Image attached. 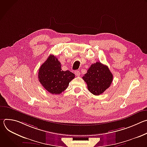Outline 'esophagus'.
<instances>
[{
  "mask_svg": "<svg viewBox=\"0 0 147 147\" xmlns=\"http://www.w3.org/2000/svg\"><path fill=\"white\" fill-rule=\"evenodd\" d=\"M74 73H75L76 76H77V77L80 76V71H78V70H77V71H76L74 72Z\"/></svg>",
  "mask_w": 147,
  "mask_h": 147,
  "instance_id": "esophagus-1",
  "label": "esophagus"
}]
</instances>
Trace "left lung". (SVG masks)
Here are the masks:
<instances>
[{
  "label": "left lung",
  "instance_id": "left-lung-1",
  "mask_svg": "<svg viewBox=\"0 0 147 147\" xmlns=\"http://www.w3.org/2000/svg\"><path fill=\"white\" fill-rule=\"evenodd\" d=\"M82 78L87 83L88 91L95 95H99L110 87L113 74L107 66L98 61L91 65Z\"/></svg>",
  "mask_w": 147,
  "mask_h": 147
}]
</instances>
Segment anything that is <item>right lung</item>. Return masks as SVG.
Returning a JSON list of instances; mask_svg holds the SVG:
<instances>
[{
	"instance_id": "obj_1",
	"label": "right lung",
	"mask_w": 147,
	"mask_h": 147,
	"mask_svg": "<svg viewBox=\"0 0 147 147\" xmlns=\"http://www.w3.org/2000/svg\"><path fill=\"white\" fill-rule=\"evenodd\" d=\"M57 58L51 55L39 69L38 79L44 88L52 94H60L69 86L75 74L63 71Z\"/></svg>"
}]
</instances>
